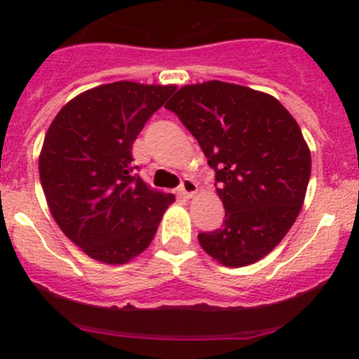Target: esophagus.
<instances>
[{"label":"esophagus","instance_id":"1","mask_svg":"<svg viewBox=\"0 0 359 359\" xmlns=\"http://www.w3.org/2000/svg\"><path fill=\"white\" fill-rule=\"evenodd\" d=\"M179 191L184 198H193L194 194L198 193V184L194 182L193 179H184L182 184H180Z\"/></svg>","mask_w":359,"mask_h":359}]
</instances>
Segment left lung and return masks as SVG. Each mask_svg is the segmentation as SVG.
Segmentation results:
<instances>
[{"label": "left lung", "mask_w": 359, "mask_h": 359, "mask_svg": "<svg viewBox=\"0 0 359 359\" xmlns=\"http://www.w3.org/2000/svg\"><path fill=\"white\" fill-rule=\"evenodd\" d=\"M166 109L194 135L215 172L226 219L198 234L227 267L266 257L295 222L311 177V153L292 114L267 93L224 81L186 85Z\"/></svg>", "instance_id": "left-lung-1"}]
</instances>
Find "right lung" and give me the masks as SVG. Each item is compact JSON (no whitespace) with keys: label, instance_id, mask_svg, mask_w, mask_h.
I'll return each instance as SVG.
<instances>
[{"label":"right lung","instance_id":"add662e5","mask_svg":"<svg viewBox=\"0 0 359 359\" xmlns=\"http://www.w3.org/2000/svg\"><path fill=\"white\" fill-rule=\"evenodd\" d=\"M175 86L116 81L67 102L50 125L39 179L62 233L92 259L125 264L142 253L173 194L135 173L132 146Z\"/></svg>","mask_w":359,"mask_h":359}]
</instances>
